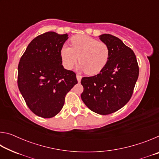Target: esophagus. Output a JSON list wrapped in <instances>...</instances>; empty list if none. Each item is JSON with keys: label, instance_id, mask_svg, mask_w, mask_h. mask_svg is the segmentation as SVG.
Returning a JSON list of instances; mask_svg holds the SVG:
<instances>
[{"label": "esophagus", "instance_id": "34e87169", "mask_svg": "<svg viewBox=\"0 0 159 159\" xmlns=\"http://www.w3.org/2000/svg\"><path fill=\"white\" fill-rule=\"evenodd\" d=\"M76 79H77L78 82L80 83V80H81L82 76H80V75H76Z\"/></svg>", "mask_w": 159, "mask_h": 159}]
</instances>
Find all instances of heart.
<instances>
[{
    "mask_svg": "<svg viewBox=\"0 0 159 159\" xmlns=\"http://www.w3.org/2000/svg\"><path fill=\"white\" fill-rule=\"evenodd\" d=\"M60 56L66 69H71L79 59L77 69L88 75H95L100 72L108 61L109 48L105 43L87 35H77L71 39V47L62 45Z\"/></svg>",
    "mask_w": 159,
    "mask_h": 159,
    "instance_id": "heart-1",
    "label": "heart"
}]
</instances>
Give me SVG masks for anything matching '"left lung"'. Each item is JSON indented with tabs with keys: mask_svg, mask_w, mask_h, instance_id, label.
Wrapping results in <instances>:
<instances>
[{
	"mask_svg": "<svg viewBox=\"0 0 159 159\" xmlns=\"http://www.w3.org/2000/svg\"><path fill=\"white\" fill-rule=\"evenodd\" d=\"M109 48V57L98 74L83 77L81 99L91 111L101 115L112 114L130 100L138 79L135 55L121 40L104 34L99 36Z\"/></svg>",
	"mask_w": 159,
	"mask_h": 159,
	"instance_id": "left-lung-1",
	"label": "left lung"
}]
</instances>
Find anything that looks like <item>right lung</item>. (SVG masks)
<instances>
[{
  "label": "right lung",
  "instance_id": "1",
  "mask_svg": "<svg viewBox=\"0 0 159 159\" xmlns=\"http://www.w3.org/2000/svg\"><path fill=\"white\" fill-rule=\"evenodd\" d=\"M68 35L54 31L35 38L18 65V87L35 114L52 118L60 112L66 93L78 83L76 74L64 68L60 49Z\"/></svg>",
  "mask_w": 159,
  "mask_h": 159
}]
</instances>
